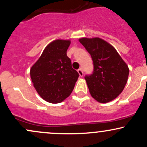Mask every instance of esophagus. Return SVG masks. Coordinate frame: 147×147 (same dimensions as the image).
Masks as SVG:
<instances>
[{"label":"esophagus","instance_id":"esophagus-1","mask_svg":"<svg viewBox=\"0 0 147 147\" xmlns=\"http://www.w3.org/2000/svg\"><path fill=\"white\" fill-rule=\"evenodd\" d=\"M77 71H78V73L80 77H82V76L84 75V71L83 70H82V68H79Z\"/></svg>","mask_w":147,"mask_h":147}]
</instances>
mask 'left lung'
Masks as SVG:
<instances>
[{
  "mask_svg": "<svg viewBox=\"0 0 147 147\" xmlns=\"http://www.w3.org/2000/svg\"><path fill=\"white\" fill-rule=\"evenodd\" d=\"M79 41L93 62L92 73L85 76L91 96L100 103L113 100L124 90L129 67L115 49L102 38H82Z\"/></svg>",
  "mask_w": 147,
  "mask_h": 147,
  "instance_id": "obj_1",
  "label": "left lung"
}]
</instances>
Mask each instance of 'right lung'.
<instances>
[{
  "instance_id": "add662e5",
  "label": "right lung",
  "mask_w": 147,
  "mask_h": 147,
  "mask_svg": "<svg viewBox=\"0 0 147 147\" xmlns=\"http://www.w3.org/2000/svg\"><path fill=\"white\" fill-rule=\"evenodd\" d=\"M69 40L57 39L47 45L30 69V77L38 94L46 102L60 103L71 94L79 77L67 56Z\"/></svg>"
}]
</instances>
